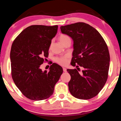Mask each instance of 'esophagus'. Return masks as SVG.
I'll return each mask as SVG.
<instances>
[{"instance_id":"1","label":"esophagus","mask_w":121,"mask_h":121,"mask_svg":"<svg viewBox=\"0 0 121 121\" xmlns=\"http://www.w3.org/2000/svg\"><path fill=\"white\" fill-rule=\"evenodd\" d=\"M63 70L64 72H67V69L65 68H63Z\"/></svg>"}]
</instances>
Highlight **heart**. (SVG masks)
<instances>
[{"mask_svg": "<svg viewBox=\"0 0 121 121\" xmlns=\"http://www.w3.org/2000/svg\"><path fill=\"white\" fill-rule=\"evenodd\" d=\"M59 39L61 43L63 44L64 42H65L66 41L68 40V39H70L68 36L67 35L62 34L59 36ZM68 59H69V56H64V57H60V58H58V57L56 58L55 59H54V60H55L57 63L60 64V65H65L66 64L68 63Z\"/></svg>", "mask_w": 121, "mask_h": 121, "instance_id": "obj_1", "label": "heart"}]
</instances>
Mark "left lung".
I'll use <instances>...</instances> for the list:
<instances>
[{"label": "left lung", "mask_w": 121, "mask_h": 121, "mask_svg": "<svg viewBox=\"0 0 121 121\" xmlns=\"http://www.w3.org/2000/svg\"><path fill=\"white\" fill-rule=\"evenodd\" d=\"M60 30L73 40L71 65L84 69L81 74L76 69H67L71 77L69 91L77 99H91L102 90L108 78L110 57L107 44L100 33L86 23L62 26Z\"/></svg>", "instance_id": "obj_1"}]
</instances>
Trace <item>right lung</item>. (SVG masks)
<instances>
[{
    "label": "right lung",
    "mask_w": 121,
    "mask_h": 121,
    "mask_svg": "<svg viewBox=\"0 0 121 121\" xmlns=\"http://www.w3.org/2000/svg\"><path fill=\"white\" fill-rule=\"evenodd\" d=\"M57 25H31L15 39L11 48V76L16 86L27 98L39 101L53 93L54 86L63 73L56 63L49 71L42 72L40 65L48 56L51 41L58 30Z\"/></svg>",
    "instance_id": "right-lung-1"
}]
</instances>
